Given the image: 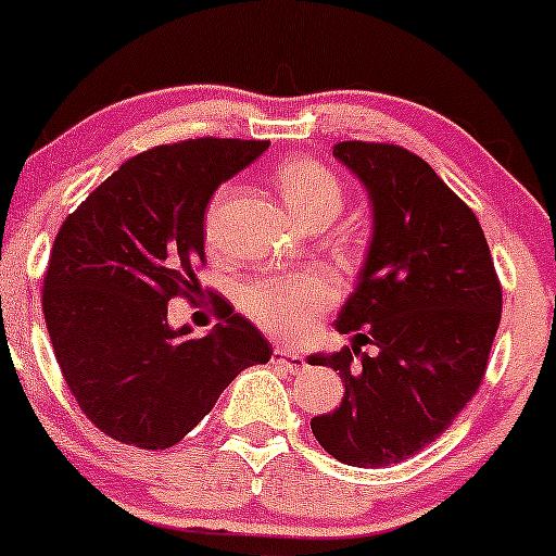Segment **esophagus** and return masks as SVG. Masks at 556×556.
Listing matches in <instances>:
<instances>
[{
	"label": "esophagus",
	"mask_w": 556,
	"mask_h": 556,
	"mask_svg": "<svg viewBox=\"0 0 556 556\" xmlns=\"http://www.w3.org/2000/svg\"><path fill=\"white\" fill-rule=\"evenodd\" d=\"M273 364H278V367H283L286 371L306 369V359H303L301 354L288 352V349H276V352H273Z\"/></svg>",
	"instance_id": "34e87169"
}]
</instances>
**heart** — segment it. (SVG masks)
Returning <instances> with one entry per match:
<instances>
[{"mask_svg": "<svg viewBox=\"0 0 556 556\" xmlns=\"http://www.w3.org/2000/svg\"><path fill=\"white\" fill-rule=\"evenodd\" d=\"M278 189L303 227L326 223L344 207V187L329 166L314 159H293L276 174ZM227 197V187L219 189L207 210V232L215 227ZM339 299V283L318 270L293 273V276H268L248 283L240 293V308L257 329L276 337L299 339L306 333L326 308Z\"/></svg>", "mask_w": 556, "mask_h": 556, "instance_id": "b5f03b06", "label": "heart"}]
</instances>
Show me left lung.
Listing matches in <instances>:
<instances>
[{"label": "left lung", "mask_w": 556, "mask_h": 556, "mask_svg": "<svg viewBox=\"0 0 556 556\" xmlns=\"http://www.w3.org/2000/svg\"><path fill=\"white\" fill-rule=\"evenodd\" d=\"M333 156L367 185L375 235L337 321L354 346L308 359L344 379L341 405L311 430L346 466H392L473 400L501 324V280L473 210L425 159L387 141H339Z\"/></svg>", "instance_id": "left-lung-1"}]
</instances>
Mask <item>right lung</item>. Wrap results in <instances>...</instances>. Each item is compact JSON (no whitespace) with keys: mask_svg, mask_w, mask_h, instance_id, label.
Wrapping results in <instances>:
<instances>
[{"mask_svg":"<svg viewBox=\"0 0 556 556\" xmlns=\"http://www.w3.org/2000/svg\"><path fill=\"white\" fill-rule=\"evenodd\" d=\"M268 147L204 136L141 151L60 225L45 324L83 415L118 443L177 445L242 369L270 359L263 333L217 293L223 324L207 337L166 324V303L200 291L212 192Z\"/></svg>","mask_w":556,"mask_h":556,"instance_id":"1","label":"right lung"}]
</instances>
